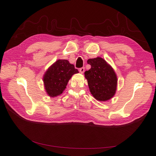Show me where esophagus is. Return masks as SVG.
<instances>
[{"instance_id":"esophagus-1","label":"esophagus","mask_w":156,"mask_h":156,"mask_svg":"<svg viewBox=\"0 0 156 156\" xmlns=\"http://www.w3.org/2000/svg\"><path fill=\"white\" fill-rule=\"evenodd\" d=\"M79 71H80V72L82 73V74H83L84 72V68L82 67V68H80V69H79Z\"/></svg>"}]
</instances>
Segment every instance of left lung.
<instances>
[{
    "mask_svg": "<svg viewBox=\"0 0 156 156\" xmlns=\"http://www.w3.org/2000/svg\"><path fill=\"white\" fill-rule=\"evenodd\" d=\"M91 68L84 72L92 95L99 101H107L115 95L117 77L114 69L104 59L98 57L88 59Z\"/></svg>",
    "mask_w": 156,
    "mask_h": 156,
    "instance_id": "obj_1",
    "label": "left lung"
}]
</instances>
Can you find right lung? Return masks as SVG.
<instances>
[{"instance_id":"obj_1","label":"right lung","mask_w":156,"mask_h":156,"mask_svg":"<svg viewBox=\"0 0 156 156\" xmlns=\"http://www.w3.org/2000/svg\"><path fill=\"white\" fill-rule=\"evenodd\" d=\"M77 73L78 69L67 59H58L48 69L43 78L47 94L50 97L60 95L72 75Z\"/></svg>"}]
</instances>
